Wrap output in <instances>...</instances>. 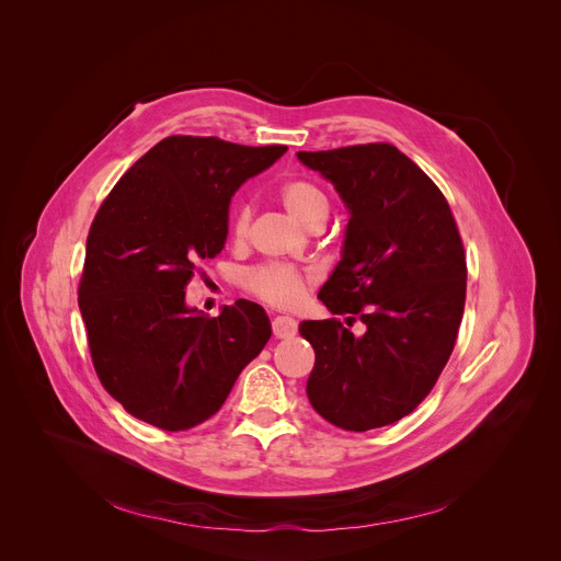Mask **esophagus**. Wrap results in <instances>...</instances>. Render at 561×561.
I'll list each match as a JSON object with an SVG mask.
<instances>
[{"mask_svg": "<svg viewBox=\"0 0 561 561\" xmlns=\"http://www.w3.org/2000/svg\"><path fill=\"white\" fill-rule=\"evenodd\" d=\"M272 330H274V336L276 339H289L298 332V323L294 318H287V316H276L272 320Z\"/></svg>", "mask_w": 561, "mask_h": 561, "instance_id": "34e87169", "label": "esophagus"}]
</instances>
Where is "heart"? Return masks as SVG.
<instances>
[{"mask_svg": "<svg viewBox=\"0 0 561 561\" xmlns=\"http://www.w3.org/2000/svg\"><path fill=\"white\" fill-rule=\"evenodd\" d=\"M278 198L285 211L305 229L320 227L328 216L330 203L325 192L311 179H291L280 185ZM252 211L248 205L236 207L231 214V236L236 240H243L250 229ZM313 283V274L298 270L287 263H259L248 267L241 274V285L252 296L274 305V307H294L302 300L309 285Z\"/></svg>", "mask_w": 561, "mask_h": 561, "instance_id": "1", "label": "heart"}]
</instances>
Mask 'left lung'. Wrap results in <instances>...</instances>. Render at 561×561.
<instances>
[{"instance_id": "8db88e82", "label": "left lung", "mask_w": 561, "mask_h": 561, "mask_svg": "<svg viewBox=\"0 0 561 561\" xmlns=\"http://www.w3.org/2000/svg\"><path fill=\"white\" fill-rule=\"evenodd\" d=\"M350 209L343 256L318 294L339 320L300 323L316 350L311 405L341 430L408 416L443 374L465 313V245L438 185L389 142L300 151ZM366 323L356 337L348 325Z\"/></svg>"}]
</instances>
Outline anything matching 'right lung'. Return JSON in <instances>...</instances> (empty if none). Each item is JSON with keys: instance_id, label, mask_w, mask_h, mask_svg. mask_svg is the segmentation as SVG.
Listing matches in <instances>:
<instances>
[{"instance_id": "1", "label": "right lung", "mask_w": 561, "mask_h": 561, "mask_svg": "<svg viewBox=\"0 0 561 561\" xmlns=\"http://www.w3.org/2000/svg\"><path fill=\"white\" fill-rule=\"evenodd\" d=\"M285 151L168 136L101 203L78 302L94 371L136 419L168 432L207 421L267 343L263 307L238 300L205 318L185 287L225 248L236 190Z\"/></svg>"}]
</instances>
